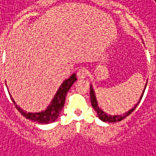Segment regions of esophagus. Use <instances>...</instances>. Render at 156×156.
Masks as SVG:
<instances>
[{"mask_svg": "<svg viewBox=\"0 0 156 156\" xmlns=\"http://www.w3.org/2000/svg\"><path fill=\"white\" fill-rule=\"evenodd\" d=\"M86 76H87V71L85 68L79 69L77 72V77H78V79H84V78H86Z\"/></svg>", "mask_w": 156, "mask_h": 156, "instance_id": "34e87169", "label": "esophagus"}]
</instances>
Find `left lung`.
Masks as SVG:
<instances>
[{"label": "left lung", "instance_id": "8db88e82", "mask_svg": "<svg viewBox=\"0 0 156 156\" xmlns=\"http://www.w3.org/2000/svg\"><path fill=\"white\" fill-rule=\"evenodd\" d=\"M146 86H147V83H146L144 90L142 91L141 96L140 97V99L138 100V102L135 104V105L133 107L132 109H130V110H128L127 112H126L125 113H123V115H111V114H108V113H106V112H104V111L99 107V105H98V101H97L96 95H95V91H94L93 87H92V85H90V95H91V105H92V107L94 108L95 112H97L99 119H101L102 121H105V122H112V123H113V122H118V121L122 120L123 119H125L126 116H128V115L136 108V106L139 105V103L140 102V100H141V98H142V96H143V94H144Z\"/></svg>", "mask_w": 156, "mask_h": 156}]
</instances>
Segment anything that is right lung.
Here are the masks:
<instances>
[{
	"mask_svg": "<svg viewBox=\"0 0 156 156\" xmlns=\"http://www.w3.org/2000/svg\"><path fill=\"white\" fill-rule=\"evenodd\" d=\"M77 80L76 78V74L73 73L71 77L67 79H65V81L62 83V85L59 86L57 93L55 94L54 98H52L51 104L48 105L47 109L39 112H27L24 110H23L20 106L16 104V101L14 100V98H12L10 95V98L14 103V105H16V109L21 112L26 119H29L32 121L37 122L40 124H50L54 122L58 118L60 112L62 110V108L64 107L65 105V98H66V94L68 91L70 90L71 85L74 84V82Z\"/></svg>",
	"mask_w": 156,
	"mask_h": 156,
	"instance_id": "right-lung-1",
	"label": "right lung"
}]
</instances>
